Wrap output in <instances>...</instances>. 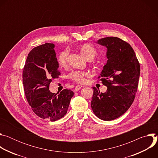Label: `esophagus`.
I'll list each match as a JSON object with an SVG mask.
<instances>
[{
  "mask_svg": "<svg viewBox=\"0 0 158 158\" xmlns=\"http://www.w3.org/2000/svg\"><path fill=\"white\" fill-rule=\"evenodd\" d=\"M82 87V85H77L76 86V87H75L76 91H78L79 90H80Z\"/></svg>",
  "mask_w": 158,
  "mask_h": 158,
  "instance_id": "obj_1",
  "label": "esophagus"
}]
</instances>
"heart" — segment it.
Returning <instances> with one entry per match:
<instances>
[{"label": "heart", "mask_w": 158, "mask_h": 158, "mask_svg": "<svg viewBox=\"0 0 158 158\" xmlns=\"http://www.w3.org/2000/svg\"><path fill=\"white\" fill-rule=\"evenodd\" d=\"M81 52L86 59H88L89 58L94 59L97 54L96 49L91 45L88 44H84L83 46H82L81 48ZM67 56H68V51L67 49L63 50L59 54L57 61L59 66L64 67L67 64ZM87 75V73L84 71H74L70 73L69 77L77 82H83L85 81Z\"/></svg>", "instance_id": "heart-1"}]
</instances>
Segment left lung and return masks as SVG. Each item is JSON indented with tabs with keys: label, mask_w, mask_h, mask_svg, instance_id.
I'll use <instances>...</instances> for the list:
<instances>
[{
	"label": "left lung",
	"mask_w": 158,
	"mask_h": 158,
	"mask_svg": "<svg viewBox=\"0 0 158 158\" xmlns=\"http://www.w3.org/2000/svg\"><path fill=\"white\" fill-rule=\"evenodd\" d=\"M98 44L107 48V63L101 73L100 81L107 87L100 93L93 87L91 107L94 114L104 121L114 120L128 110L137 92L140 65L127 42L116 37L100 39Z\"/></svg>",
	"instance_id": "obj_1"
}]
</instances>
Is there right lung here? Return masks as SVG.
<instances>
[{
	"label": "right lung",
	"mask_w": 158,
	"mask_h": 158,
	"mask_svg": "<svg viewBox=\"0 0 158 158\" xmlns=\"http://www.w3.org/2000/svg\"><path fill=\"white\" fill-rule=\"evenodd\" d=\"M54 47V44L46 43L32 49L22 74L25 95L32 110L40 118L51 121L66 114L74 96L70 89H64L57 94L49 91L52 80L60 75Z\"/></svg>",
	"instance_id": "obj_1"
}]
</instances>
